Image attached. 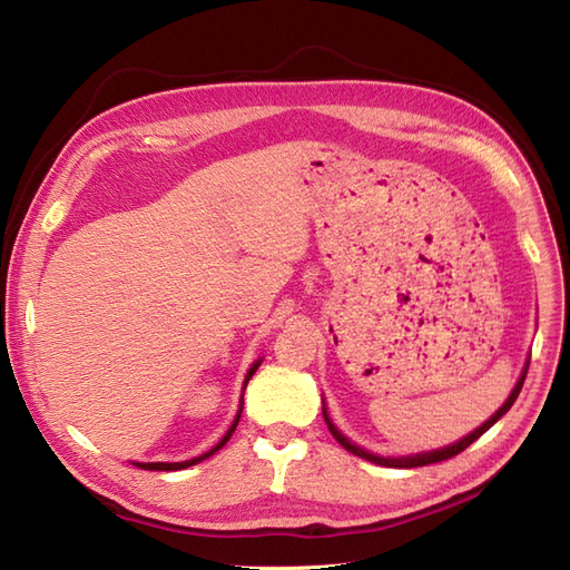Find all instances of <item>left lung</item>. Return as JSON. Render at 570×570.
Returning a JSON list of instances; mask_svg holds the SVG:
<instances>
[{
	"label": "left lung",
	"mask_w": 570,
	"mask_h": 570,
	"mask_svg": "<svg viewBox=\"0 0 570 570\" xmlns=\"http://www.w3.org/2000/svg\"><path fill=\"white\" fill-rule=\"evenodd\" d=\"M531 361V358H529ZM527 370H529V363H527V367H524V373H522V377H519V382H517V386L512 389V393H510V399L503 403V407L493 414L491 419H487V422L480 426V429H475L473 433L470 435H465V438H461L459 442H454V444H450V448H442V450H435V452H424V454H414V456H401V459H384V456H377V454H370V452H365V450H361V448H356V444H352L350 440H346L333 424H331V419H328V414H326V407H324V419H326V424H328V431L333 433V438L342 444V448L346 450V452H352V454H356V456H361V459H365V461H370V463H377V465H389V468H419V465H429V463H438V461H448V459H452V456H456V454H461L465 448H470V444H473L482 433H487L493 424L499 422V419L512 407V403L517 401V395H519V391H522V386H524V380H527Z\"/></svg>",
	"instance_id": "obj_1"
}]
</instances>
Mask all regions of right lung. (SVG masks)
Wrapping results in <instances>:
<instances>
[{"label":"right lung","instance_id":"right-lung-1","mask_svg":"<svg viewBox=\"0 0 570 570\" xmlns=\"http://www.w3.org/2000/svg\"><path fill=\"white\" fill-rule=\"evenodd\" d=\"M258 365H261V361H256L254 365H252V370L249 373H246V380H244V389H246V384H249V380L254 377V373L258 370ZM239 414H242V407H239V412H237V416H235V422H233V426H230V431L220 438V442L216 444L214 450H209L207 454H203V456H195V459H190V461H181V463H137L139 468H144V470H184V468H188V465H195V463H200V461H205L207 456H212L214 452H218L220 448H224V444L230 440V435H233V431H235V426H237V422H239Z\"/></svg>","mask_w":570,"mask_h":570}]
</instances>
